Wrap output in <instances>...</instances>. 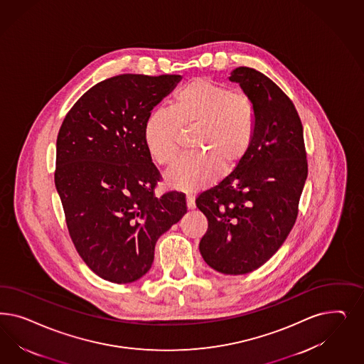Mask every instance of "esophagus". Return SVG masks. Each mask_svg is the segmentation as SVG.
I'll list each match as a JSON object with an SVG mask.
<instances>
[{"instance_id": "1", "label": "esophagus", "mask_w": 364, "mask_h": 364, "mask_svg": "<svg viewBox=\"0 0 364 364\" xmlns=\"http://www.w3.org/2000/svg\"><path fill=\"white\" fill-rule=\"evenodd\" d=\"M186 203H188V210H193V209H196V198H194L193 196L188 194V197H186Z\"/></svg>"}]
</instances>
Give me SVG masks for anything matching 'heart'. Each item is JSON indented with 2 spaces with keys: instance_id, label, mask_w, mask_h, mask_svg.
I'll use <instances>...</instances> for the list:
<instances>
[{
  "instance_id": "obj_1",
  "label": "heart",
  "mask_w": 364,
  "mask_h": 364,
  "mask_svg": "<svg viewBox=\"0 0 364 364\" xmlns=\"http://www.w3.org/2000/svg\"><path fill=\"white\" fill-rule=\"evenodd\" d=\"M181 129H197L194 156L176 164L166 176L173 188L193 191L215 182L223 168L244 161L256 134V109L244 92L209 79H194L181 88L170 109L158 108L144 124V144L161 166L176 162Z\"/></svg>"
}]
</instances>
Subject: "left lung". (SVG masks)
<instances>
[{
	"label": "left lung",
	"mask_w": 364,
	"mask_h": 364,
	"mask_svg": "<svg viewBox=\"0 0 364 364\" xmlns=\"http://www.w3.org/2000/svg\"><path fill=\"white\" fill-rule=\"evenodd\" d=\"M256 109V134L244 161L200 193L208 218L200 252L225 274H245L265 264L292 230L308 176L303 124L291 99L264 73L238 67L229 76Z\"/></svg>",
	"instance_id": "8db88e82"
}]
</instances>
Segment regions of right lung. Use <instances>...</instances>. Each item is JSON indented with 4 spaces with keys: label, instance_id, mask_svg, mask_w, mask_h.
I'll return each instance as SVG.
<instances>
[{
    "label": "right lung",
    "instance_id": "1",
    "mask_svg": "<svg viewBox=\"0 0 364 364\" xmlns=\"http://www.w3.org/2000/svg\"><path fill=\"white\" fill-rule=\"evenodd\" d=\"M181 75L124 73L97 82L73 105L56 141L55 185L72 242L107 282H136L158 238L188 211L183 193L155 197L161 174L144 144L154 107Z\"/></svg>",
    "mask_w": 364,
    "mask_h": 364
}]
</instances>
